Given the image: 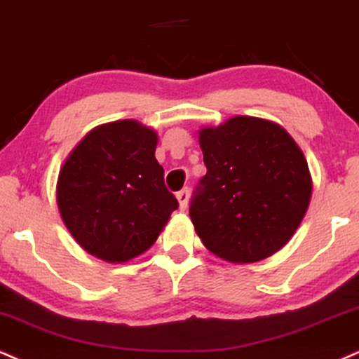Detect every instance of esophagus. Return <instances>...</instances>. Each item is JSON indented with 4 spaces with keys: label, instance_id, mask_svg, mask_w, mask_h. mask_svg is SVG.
<instances>
[{
    "label": "esophagus",
    "instance_id": "obj_1",
    "mask_svg": "<svg viewBox=\"0 0 359 359\" xmlns=\"http://www.w3.org/2000/svg\"><path fill=\"white\" fill-rule=\"evenodd\" d=\"M176 198H178V203H180L181 210H187L188 201H189V189L188 188H183L178 194H176Z\"/></svg>",
    "mask_w": 359,
    "mask_h": 359
}]
</instances>
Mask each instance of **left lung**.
<instances>
[{
	"instance_id": "obj_1",
	"label": "left lung",
	"mask_w": 359,
	"mask_h": 359,
	"mask_svg": "<svg viewBox=\"0 0 359 359\" xmlns=\"http://www.w3.org/2000/svg\"><path fill=\"white\" fill-rule=\"evenodd\" d=\"M206 175L189 208L206 250L256 263L280 251L306 215L313 178L298 143L278 123L233 116L198 131Z\"/></svg>"
}]
</instances>
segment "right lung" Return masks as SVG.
Here are the masks:
<instances>
[{
  "instance_id": "right-lung-1",
  "label": "right lung",
  "mask_w": 359,
  "mask_h": 359,
  "mask_svg": "<svg viewBox=\"0 0 359 359\" xmlns=\"http://www.w3.org/2000/svg\"><path fill=\"white\" fill-rule=\"evenodd\" d=\"M158 133L136 119L88 133L60 168L56 203L65 226L86 253L106 263L143 255L178 208L154 158Z\"/></svg>"
}]
</instances>
